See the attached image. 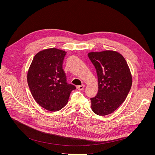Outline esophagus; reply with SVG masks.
<instances>
[{"mask_svg": "<svg viewBox=\"0 0 155 155\" xmlns=\"http://www.w3.org/2000/svg\"><path fill=\"white\" fill-rule=\"evenodd\" d=\"M77 87V88L78 89L79 91H82V90H84V87H85V85H78Z\"/></svg>", "mask_w": 155, "mask_h": 155, "instance_id": "1", "label": "esophagus"}]
</instances>
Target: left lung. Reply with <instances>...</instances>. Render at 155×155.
Here are the masks:
<instances>
[{
    "label": "left lung",
    "mask_w": 155,
    "mask_h": 155,
    "mask_svg": "<svg viewBox=\"0 0 155 155\" xmlns=\"http://www.w3.org/2000/svg\"><path fill=\"white\" fill-rule=\"evenodd\" d=\"M88 56L96 69L99 89L91 98L92 111L106 116L123 103L132 85V75L123 57L116 51L90 52Z\"/></svg>",
    "instance_id": "left-lung-1"
}]
</instances>
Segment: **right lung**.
<instances>
[{
	"mask_svg": "<svg viewBox=\"0 0 155 155\" xmlns=\"http://www.w3.org/2000/svg\"><path fill=\"white\" fill-rule=\"evenodd\" d=\"M67 52L48 48L38 52L28 71V84L36 102L45 109L58 111L68 101L75 86L67 82L62 67Z\"/></svg>",
	"mask_w": 155,
	"mask_h": 155,
	"instance_id": "add662e5",
	"label": "right lung"
}]
</instances>
